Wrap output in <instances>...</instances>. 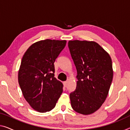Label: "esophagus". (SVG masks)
Wrapping results in <instances>:
<instances>
[{
  "instance_id": "esophagus-1",
  "label": "esophagus",
  "mask_w": 130,
  "mask_h": 130,
  "mask_svg": "<svg viewBox=\"0 0 130 130\" xmlns=\"http://www.w3.org/2000/svg\"><path fill=\"white\" fill-rule=\"evenodd\" d=\"M67 85H68V82H67V81L63 82V86H64V87H67Z\"/></svg>"
}]
</instances>
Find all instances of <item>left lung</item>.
<instances>
[{"label": "left lung", "instance_id": "1", "mask_svg": "<svg viewBox=\"0 0 130 130\" xmlns=\"http://www.w3.org/2000/svg\"><path fill=\"white\" fill-rule=\"evenodd\" d=\"M68 47L77 71L76 88L69 94L77 113L90 115L101 107L108 95L113 76L112 61L94 41L73 40Z\"/></svg>", "mask_w": 130, "mask_h": 130}]
</instances>
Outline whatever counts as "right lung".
I'll return each instance as SVG.
<instances>
[{
  "mask_svg": "<svg viewBox=\"0 0 130 130\" xmlns=\"http://www.w3.org/2000/svg\"><path fill=\"white\" fill-rule=\"evenodd\" d=\"M66 43V40L40 41L23 57L19 84L26 101L40 113L53 109L63 92V84L54 77V62Z\"/></svg>",
  "mask_w": 130,
  "mask_h": 130,
  "instance_id": "obj_1",
  "label": "right lung"
}]
</instances>
